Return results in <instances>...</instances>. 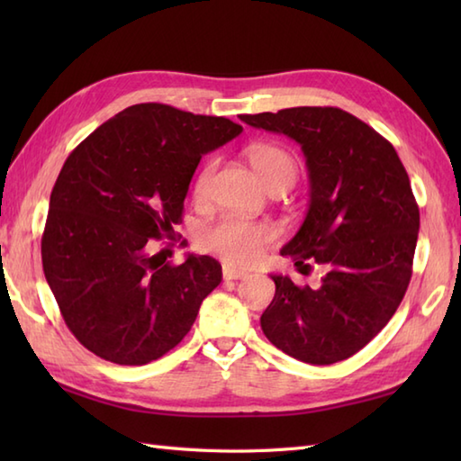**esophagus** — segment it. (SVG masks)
I'll list each match as a JSON object with an SVG mask.
<instances>
[{
    "instance_id": "34e87169",
    "label": "esophagus",
    "mask_w": 461,
    "mask_h": 461,
    "mask_svg": "<svg viewBox=\"0 0 461 461\" xmlns=\"http://www.w3.org/2000/svg\"><path fill=\"white\" fill-rule=\"evenodd\" d=\"M246 277H248L246 271H240V269H233V267H223V279H225V281L246 279Z\"/></svg>"
}]
</instances>
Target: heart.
<instances>
[{
	"mask_svg": "<svg viewBox=\"0 0 461 461\" xmlns=\"http://www.w3.org/2000/svg\"><path fill=\"white\" fill-rule=\"evenodd\" d=\"M248 158L267 188L273 184H287L291 188L297 178V164L281 146L267 142L251 144L248 149ZM215 164H218L215 160L203 164L194 184L195 198H205V194H208ZM273 238H276V231L267 223L223 218L202 233L200 243L205 251L228 261L230 266L246 267L259 261L263 249L273 241Z\"/></svg>",
	"mask_w": 461,
	"mask_h": 461,
	"instance_id": "1",
	"label": "heart"
}]
</instances>
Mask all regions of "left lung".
I'll return each mask as SVG.
<instances>
[{
  "label": "left lung",
  "mask_w": 461,
  "mask_h": 461,
  "mask_svg": "<svg viewBox=\"0 0 461 461\" xmlns=\"http://www.w3.org/2000/svg\"><path fill=\"white\" fill-rule=\"evenodd\" d=\"M240 119L295 140L309 170V210L281 249L303 273H327L317 289L271 276L276 297L261 315L266 337L309 365L355 355L404 299L420 230L410 178L394 146L335 106H295Z\"/></svg>",
  "instance_id": "obj_1"
}]
</instances>
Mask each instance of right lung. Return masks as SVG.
I'll use <instances>...</instances> for the list:
<instances>
[{
  "mask_svg": "<svg viewBox=\"0 0 461 461\" xmlns=\"http://www.w3.org/2000/svg\"><path fill=\"white\" fill-rule=\"evenodd\" d=\"M223 116L132 104L65 160L41 240L45 279L68 330L122 366L160 358L188 335L221 266L188 256L170 266L152 240L172 238L203 154L241 134Z\"/></svg>",
  "mask_w": 461,
  "mask_h": 461,
  "instance_id": "add662e5",
  "label": "right lung"
}]
</instances>
